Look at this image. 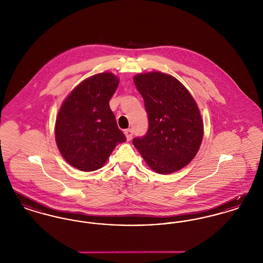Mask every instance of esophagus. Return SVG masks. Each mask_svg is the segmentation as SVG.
Returning a JSON list of instances; mask_svg holds the SVG:
<instances>
[{
  "label": "esophagus",
  "mask_w": 263,
  "mask_h": 263,
  "mask_svg": "<svg viewBox=\"0 0 263 263\" xmlns=\"http://www.w3.org/2000/svg\"><path fill=\"white\" fill-rule=\"evenodd\" d=\"M124 133H125L127 141H130V140L132 139V136H133V131H132V129H126L125 131H124Z\"/></svg>",
  "instance_id": "obj_1"
}]
</instances>
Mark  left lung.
Instances as JSON below:
<instances>
[{
	"instance_id": "left-lung-1",
	"label": "left lung",
	"mask_w": 263,
	"mask_h": 263,
	"mask_svg": "<svg viewBox=\"0 0 263 263\" xmlns=\"http://www.w3.org/2000/svg\"><path fill=\"white\" fill-rule=\"evenodd\" d=\"M145 102L149 128L133 144L151 168L168 175L187 165L203 139V120L190 92L175 77L162 72L134 76Z\"/></svg>"
}]
</instances>
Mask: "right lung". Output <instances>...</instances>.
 <instances>
[{
    "instance_id": "add662e5",
    "label": "right lung",
    "mask_w": 263,
    "mask_h": 263,
    "mask_svg": "<svg viewBox=\"0 0 263 263\" xmlns=\"http://www.w3.org/2000/svg\"><path fill=\"white\" fill-rule=\"evenodd\" d=\"M119 85L112 73L91 76L63 101L56 118L55 139L66 162L83 172L103 166L125 135L118 128L109 100Z\"/></svg>"
}]
</instances>
